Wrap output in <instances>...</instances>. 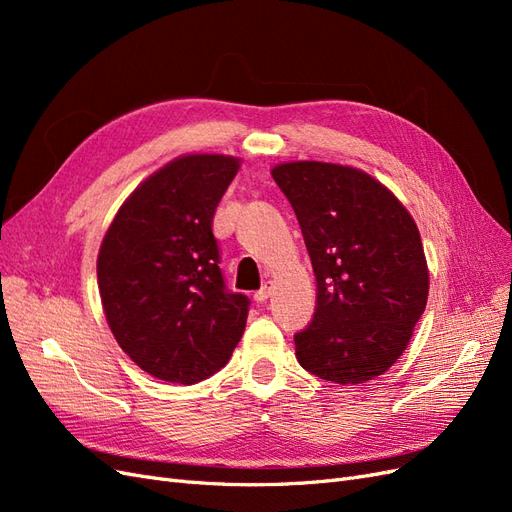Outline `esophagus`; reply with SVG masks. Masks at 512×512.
Segmentation results:
<instances>
[{
    "label": "esophagus",
    "mask_w": 512,
    "mask_h": 512,
    "mask_svg": "<svg viewBox=\"0 0 512 512\" xmlns=\"http://www.w3.org/2000/svg\"><path fill=\"white\" fill-rule=\"evenodd\" d=\"M271 292H273V284L267 282L265 286H262V288L254 294V301H256V303H265V301L271 297Z\"/></svg>",
    "instance_id": "obj_1"
}]
</instances>
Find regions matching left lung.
Listing matches in <instances>:
<instances>
[{
	"label": "left lung",
	"instance_id": "8db88e82",
	"mask_svg": "<svg viewBox=\"0 0 512 512\" xmlns=\"http://www.w3.org/2000/svg\"><path fill=\"white\" fill-rule=\"evenodd\" d=\"M271 175L297 213L318 284L314 318L294 335L297 361L337 384L382 376L408 348L429 297L416 222L354 166L299 160Z\"/></svg>",
	"mask_w": 512,
	"mask_h": 512
}]
</instances>
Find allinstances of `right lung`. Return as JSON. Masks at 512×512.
I'll return each instance as SVG.
<instances>
[{
  "label": "right lung",
  "mask_w": 512,
  "mask_h": 512,
  "mask_svg": "<svg viewBox=\"0 0 512 512\" xmlns=\"http://www.w3.org/2000/svg\"><path fill=\"white\" fill-rule=\"evenodd\" d=\"M224 153H185L123 200L98 252V288L117 344L149 376L196 384L245 331V294L226 292L211 232L239 173Z\"/></svg>",
  "instance_id": "1"
}]
</instances>
